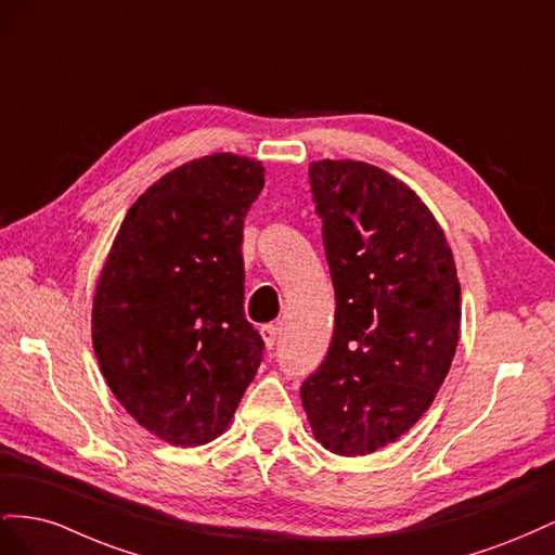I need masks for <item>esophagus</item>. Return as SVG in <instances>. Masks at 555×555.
Listing matches in <instances>:
<instances>
[{"instance_id":"1","label":"esophagus","mask_w":555,"mask_h":555,"mask_svg":"<svg viewBox=\"0 0 555 555\" xmlns=\"http://www.w3.org/2000/svg\"><path fill=\"white\" fill-rule=\"evenodd\" d=\"M259 333H261L263 345H266L268 349H273L275 343H278V338H280V328H278L275 324H266V326H261Z\"/></svg>"}]
</instances>
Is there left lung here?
I'll use <instances>...</instances> for the list:
<instances>
[{"label":"left lung","mask_w":555,"mask_h":555,"mask_svg":"<svg viewBox=\"0 0 555 555\" xmlns=\"http://www.w3.org/2000/svg\"><path fill=\"white\" fill-rule=\"evenodd\" d=\"M335 289L328 354L300 398L317 442L365 456L430 408L461 333L444 231L405 182L354 159L310 164Z\"/></svg>","instance_id":"8db88e82"}]
</instances>
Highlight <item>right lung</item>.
<instances>
[{
  "label": "right lung",
  "instance_id": "obj_1",
  "mask_svg": "<svg viewBox=\"0 0 555 555\" xmlns=\"http://www.w3.org/2000/svg\"><path fill=\"white\" fill-rule=\"evenodd\" d=\"M263 166L217 153L133 204L99 273L92 347L137 422L173 447L212 442L255 379L263 340L243 310V224Z\"/></svg>",
  "mask_w": 555,
  "mask_h": 555
}]
</instances>
